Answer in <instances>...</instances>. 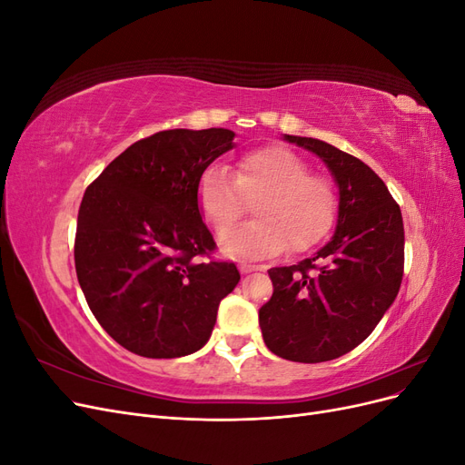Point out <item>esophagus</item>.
Segmentation results:
<instances>
[{"mask_svg":"<svg viewBox=\"0 0 465 465\" xmlns=\"http://www.w3.org/2000/svg\"><path fill=\"white\" fill-rule=\"evenodd\" d=\"M238 270H241L242 275H246V273L262 270V267H260V265H252V263H241V265H238Z\"/></svg>","mask_w":465,"mask_h":465,"instance_id":"1","label":"esophagus"}]
</instances>
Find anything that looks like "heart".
I'll return each mask as SVG.
<instances>
[{"label": "heart", "mask_w": 465, "mask_h": 465, "mask_svg": "<svg viewBox=\"0 0 465 465\" xmlns=\"http://www.w3.org/2000/svg\"><path fill=\"white\" fill-rule=\"evenodd\" d=\"M203 219L223 231L241 219L246 203L256 215L224 231L219 246L238 260H262L289 244L294 252L316 246L331 229L337 195L330 180L308 174V164L285 147H262L242 154L232 174L209 166L195 186Z\"/></svg>", "instance_id": "b5f03b06"}]
</instances>
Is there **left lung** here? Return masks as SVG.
Masks as SVG:
<instances>
[{
	"instance_id": "obj_1",
	"label": "left lung",
	"mask_w": 465,
	"mask_h": 465,
	"mask_svg": "<svg viewBox=\"0 0 465 465\" xmlns=\"http://www.w3.org/2000/svg\"><path fill=\"white\" fill-rule=\"evenodd\" d=\"M314 153L337 184L330 242L312 258L272 267L273 294L260 308L267 349L294 362H323L362 343L396 301L403 275L400 205L369 164L312 137L283 135Z\"/></svg>"
}]
</instances>
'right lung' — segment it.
<instances>
[{"label": "right lung", "mask_w": 465, "mask_h": 465, "mask_svg": "<svg viewBox=\"0 0 465 465\" xmlns=\"http://www.w3.org/2000/svg\"><path fill=\"white\" fill-rule=\"evenodd\" d=\"M234 147V132L166 130L139 139L87 188L75 270L91 312L135 355L200 351L219 302L238 285L229 262H198L215 241L195 202L205 168Z\"/></svg>", "instance_id": "1"}]
</instances>
